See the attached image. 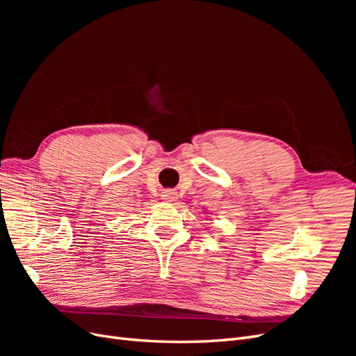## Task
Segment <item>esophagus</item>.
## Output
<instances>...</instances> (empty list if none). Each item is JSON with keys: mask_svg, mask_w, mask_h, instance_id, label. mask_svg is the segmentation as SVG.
Masks as SVG:
<instances>
[{"mask_svg": "<svg viewBox=\"0 0 356 356\" xmlns=\"http://www.w3.org/2000/svg\"><path fill=\"white\" fill-rule=\"evenodd\" d=\"M161 197H163L166 202H175L178 199V193L174 190H163Z\"/></svg>", "mask_w": 356, "mask_h": 356, "instance_id": "1", "label": "esophagus"}]
</instances>
